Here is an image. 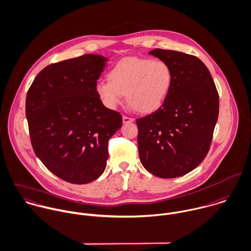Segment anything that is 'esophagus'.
Returning <instances> with one entry per match:
<instances>
[{"label": "esophagus", "mask_w": 251, "mask_h": 251, "mask_svg": "<svg viewBox=\"0 0 251 251\" xmlns=\"http://www.w3.org/2000/svg\"><path fill=\"white\" fill-rule=\"evenodd\" d=\"M122 120H123V123H124V124L134 122V118H132V117H128V116H126V115H123Z\"/></svg>", "instance_id": "esophagus-1"}]
</instances>
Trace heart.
<instances>
[{"mask_svg":"<svg viewBox=\"0 0 251 251\" xmlns=\"http://www.w3.org/2000/svg\"><path fill=\"white\" fill-rule=\"evenodd\" d=\"M100 81L96 92L103 104L115 108L123 95L140 113H151L164 103L173 84V72L162 60L127 57L118 61Z\"/></svg>","mask_w":251,"mask_h":251,"instance_id":"1","label":"heart"}]
</instances>
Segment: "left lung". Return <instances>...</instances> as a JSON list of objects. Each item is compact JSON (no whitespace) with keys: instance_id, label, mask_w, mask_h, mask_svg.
<instances>
[{"instance_id":"left-lung-1","label":"left lung","mask_w":251,"mask_h":251,"mask_svg":"<svg viewBox=\"0 0 251 251\" xmlns=\"http://www.w3.org/2000/svg\"><path fill=\"white\" fill-rule=\"evenodd\" d=\"M149 54L170 66L173 84L160 108L136 120L140 160L152 175L174 178L194 170L206 156L219 97L208 69L196 56L160 49Z\"/></svg>"}]
</instances>
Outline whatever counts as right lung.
Returning a JSON list of instances; mask_svg holds the SVG:
<instances>
[{
    "instance_id": "1",
    "label": "right lung",
    "mask_w": 251,
    "mask_h": 251,
    "mask_svg": "<svg viewBox=\"0 0 251 251\" xmlns=\"http://www.w3.org/2000/svg\"><path fill=\"white\" fill-rule=\"evenodd\" d=\"M107 59L97 54L49 65L26 97L33 150L58 177L85 184L103 173L108 140L122 126L119 112L105 107L96 92Z\"/></svg>"
}]
</instances>
